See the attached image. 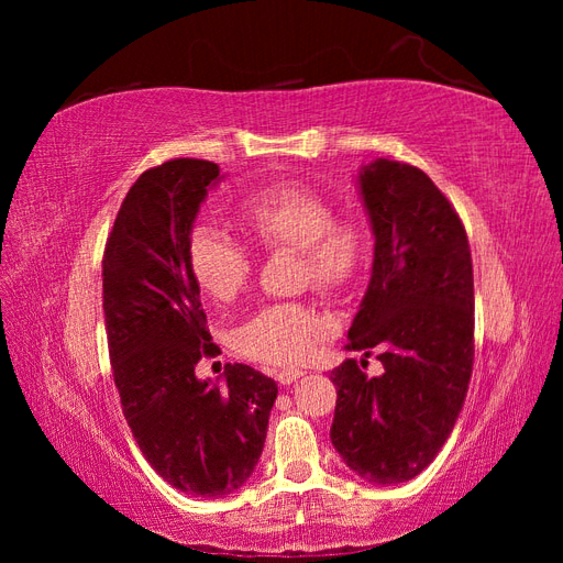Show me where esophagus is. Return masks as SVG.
Here are the masks:
<instances>
[{"label": "esophagus", "instance_id": "esophagus-1", "mask_svg": "<svg viewBox=\"0 0 563 563\" xmlns=\"http://www.w3.org/2000/svg\"><path fill=\"white\" fill-rule=\"evenodd\" d=\"M302 376H305L302 368H279V371H275V378H277L282 385H291V383H296V380L302 378Z\"/></svg>", "mask_w": 563, "mask_h": 563}]
</instances>
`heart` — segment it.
I'll list each match as a JSON object with an SVG mask.
<instances>
[{"mask_svg": "<svg viewBox=\"0 0 563 563\" xmlns=\"http://www.w3.org/2000/svg\"><path fill=\"white\" fill-rule=\"evenodd\" d=\"M236 225L265 251H296L300 284L340 296L362 279L371 261V230L362 218H335L329 197L302 183H277L249 195ZM187 263L199 288L218 302L240 298L253 275L251 253L211 228L192 232ZM327 333L323 319L302 302L267 305L236 329V350L253 362L291 366L308 360Z\"/></svg>", "mask_w": 563, "mask_h": 563, "instance_id": "heart-1", "label": "heart"}]
</instances>
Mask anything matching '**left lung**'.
<instances>
[{
    "label": "left lung",
    "mask_w": 563,
    "mask_h": 563,
    "mask_svg": "<svg viewBox=\"0 0 563 563\" xmlns=\"http://www.w3.org/2000/svg\"><path fill=\"white\" fill-rule=\"evenodd\" d=\"M376 234L371 282L347 350L376 354L331 371V441L371 484H401L428 467L463 411L474 364V277L463 220L418 166L376 159L360 172Z\"/></svg>",
    "instance_id": "left-lung-1"
}]
</instances>
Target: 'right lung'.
<instances>
[{"label":"right lung","instance_id":"add662e5","mask_svg":"<svg viewBox=\"0 0 563 563\" xmlns=\"http://www.w3.org/2000/svg\"><path fill=\"white\" fill-rule=\"evenodd\" d=\"M220 168L172 159L131 185L103 253V310L114 385L147 463L174 488L223 498L258 465L277 383L246 364L225 385L195 376L218 354L187 263L192 223Z\"/></svg>","mask_w":563,"mask_h":563}]
</instances>
